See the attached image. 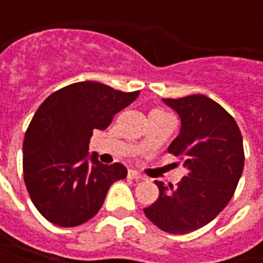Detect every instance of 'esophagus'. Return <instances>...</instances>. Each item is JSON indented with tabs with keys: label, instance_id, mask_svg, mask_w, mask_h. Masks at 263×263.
<instances>
[{
	"label": "esophagus",
	"instance_id": "obj_1",
	"mask_svg": "<svg viewBox=\"0 0 263 263\" xmlns=\"http://www.w3.org/2000/svg\"><path fill=\"white\" fill-rule=\"evenodd\" d=\"M128 177H129V179H135V180H138V179H142V175H141L139 172L131 169V171L128 172Z\"/></svg>",
	"mask_w": 263,
	"mask_h": 263
}]
</instances>
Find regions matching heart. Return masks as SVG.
I'll list each match as a JSON object with an SVG mask.
<instances>
[{
  "mask_svg": "<svg viewBox=\"0 0 263 263\" xmlns=\"http://www.w3.org/2000/svg\"><path fill=\"white\" fill-rule=\"evenodd\" d=\"M152 112H159V114H167V112H165L163 109H154Z\"/></svg>",
  "mask_w": 263,
  "mask_h": 263,
  "instance_id": "heart-1",
  "label": "heart"
}]
</instances>
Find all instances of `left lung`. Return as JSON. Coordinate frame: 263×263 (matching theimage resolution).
<instances>
[{
  "label": "left lung",
  "mask_w": 263,
  "mask_h": 263,
  "mask_svg": "<svg viewBox=\"0 0 263 263\" xmlns=\"http://www.w3.org/2000/svg\"><path fill=\"white\" fill-rule=\"evenodd\" d=\"M163 101L182 121L167 152L187 176L176 186L156 180L158 200L143 213L162 231L187 234L214 220L234 196L245 160L242 135L232 115L204 94Z\"/></svg>",
  "instance_id": "8db88e82"
}]
</instances>
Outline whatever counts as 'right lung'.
<instances>
[{
    "instance_id": "add662e5",
    "label": "right lung",
    "mask_w": 263,
    "mask_h": 263,
    "mask_svg": "<svg viewBox=\"0 0 263 263\" xmlns=\"http://www.w3.org/2000/svg\"><path fill=\"white\" fill-rule=\"evenodd\" d=\"M139 91L80 81L52 92L37 108L24 139V180L32 203L50 222L76 227L101 209L109 186L126 177L121 163L88 162L94 129H105Z\"/></svg>"
}]
</instances>
